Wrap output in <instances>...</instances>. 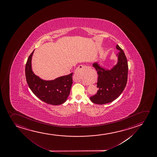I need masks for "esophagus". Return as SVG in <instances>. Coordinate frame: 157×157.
Here are the masks:
<instances>
[{
    "instance_id": "esophagus-1",
    "label": "esophagus",
    "mask_w": 157,
    "mask_h": 157,
    "mask_svg": "<svg viewBox=\"0 0 157 157\" xmlns=\"http://www.w3.org/2000/svg\"><path fill=\"white\" fill-rule=\"evenodd\" d=\"M90 69L91 67L89 66L79 65L76 69L75 74L76 75L78 76L80 78H86L87 77Z\"/></svg>"
}]
</instances>
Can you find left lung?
<instances>
[{"mask_svg":"<svg viewBox=\"0 0 157 157\" xmlns=\"http://www.w3.org/2000/svg\"><path fill=\"white\" fill-rule=\"evenodd\" d=\"M116 48L120 51L117 64L110 69L101 67L97 63H93V67L98 73L97 94L90 97V100L97 104H105L112 102L121 94L125 88L128 79L127 59L120 47L117 45Z\"/></svg>","mask_w":157,"mask_h":157,"instance_id":"1","label":"left lung"}]
</instances>
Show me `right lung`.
<instances>
[{
	"label": "right lung",
	"mask_w": 157,
	"mask_h": 157,
	"mask_svg": "<svg viewBox=\"0 0 157 157\" xmlns=\"http://www.w3.org/2000/svg\"><path fill=\"white\" fill-rule=\"evenodd\" d=\"M34 51L28 58L25 74L28 85L36 96L48 104L58 105L67 101L73 83V73L51 81L40 78L32 69V58Z\"/></svg>",
	"instance_id": "obj_1"
}]
</instances>
